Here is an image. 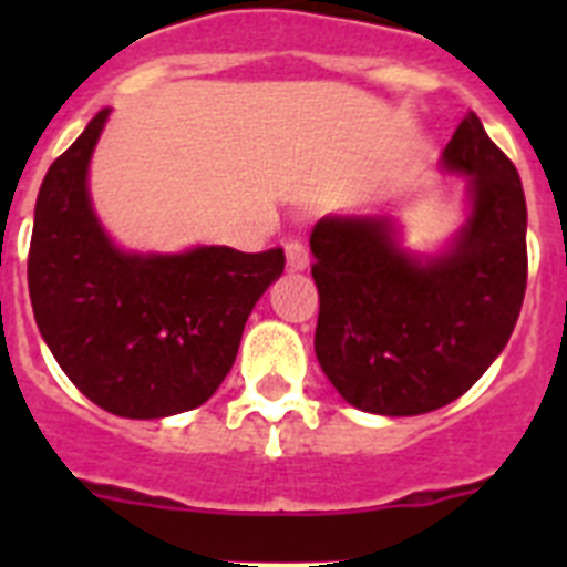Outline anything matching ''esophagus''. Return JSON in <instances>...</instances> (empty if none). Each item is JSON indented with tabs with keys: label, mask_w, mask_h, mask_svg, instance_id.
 Segmentation results:
<instances>
[{
	"label": "esophagus",
	"mask_w": 567,
	"mask_h": 567,
	"mask_svg": "<svg viewBox=\"0 0 567 567\" xmlns=\"http://www.w3.org/2000/svg\"><path fill=\"white\" fill-rule=\"evenodd\" d=\"M287 267L292 272H300V269L309 267V249L300 240H289L287 244Z\"/></svg>",
	"instance_id": "34e87169"
}]
</instances>
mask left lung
<instances>
[{
    "instance_id": "obj_1",
    "label": "left lung",
    "mask_w": 567,
    "mask_h": 567,
    "mask_svg": "<svg viewBox=\"0 0 567 567\" xmlns=\"http://www.w3.org/2000/svg\"><path fill=\"white\" fill-rule=\"evenodd\" d=\"M440 167L468 178V209L437 252L405 249L392 215H323L309 235L320 295L315 354L360 412L412 417L449 405L517 327L528 280L517 167L474 113Z\"/></svg>"
}]
</instances>
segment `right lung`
Listing matches in <instances>:
<instances>
[{
    "instance_id": "1",
    "label": "right lung",
    "mask_w": 567,
    "mask_h": 567,
    "mask_svg": "<svg viewBox=\"0 0 567 567\" xmlns=\"http://www.w3.org/2000/svg\"><path fill=\"white\" fill-rule=\"evenodd\" d=\"M110 107L50 164L33 213L28 289L44 343L104 412L158 420L207 403L238 354L284 249L130 252L90 198V158Z\"/></svg>"
}]
</instances>
